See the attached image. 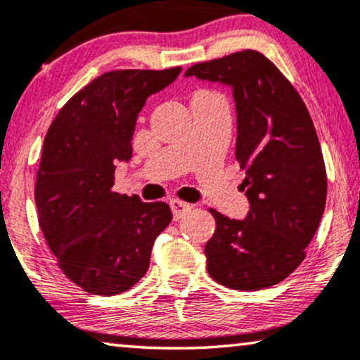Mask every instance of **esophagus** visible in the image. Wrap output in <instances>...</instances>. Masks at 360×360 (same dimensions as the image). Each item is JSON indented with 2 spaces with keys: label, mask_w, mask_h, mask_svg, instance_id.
<instances>
[{
  "label": "esophagus",
  "mask_w": 360,
  "mask_h": 360,
  "mask_svg": "<svg viewBox=\"0 0 360 360\" xmlns=\"http://www.w3.org/2000/svg\"><path fill=\"white\" fill-rule=\"evenodd\" d=\"M170 208H172V213H174V219H180V218H184L186 213H188L191 206L188 203H184V201L172 200Z\"/></svg>",
  "instance_id": "obj_1"
}]
</instances>
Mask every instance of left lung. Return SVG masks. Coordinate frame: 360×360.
<instances>
[{"instance_id": "obj_1", "label": "left lung", "mask_w": 360, "mask_h": 360, "mask_svg": "<svg viewBox=\"0 0 360 360\" xmlns=\"http://www.w3.org/2000/svg\"><path fill=\"white\" fill-rule=\"evenodd\" d=\"M185 77L233 91L236 159L245 172L249 211L231 219L210 210L216 231L205 245L208 274L234 290H262L304 259L326 205V169L302 96L255 51L196 63Z\"/></svg>"}]
</instances>
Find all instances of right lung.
<instances>
[{
  "instance_id": "right-lung-1",
  "label": "right lung",
  "mask_w": 360,
  "mask_h": 360,
  "mask_svg": "<svg viewBox=\"0 0 360 360\" xmlns=\"http://www.w3.org/2000/svg\"><path fill=\"white\" fill-rule=\"evenodd\" d=\"M181 68L112 70L73 95L49 127L37 170L39 226L58 265L88 293L111 297L144 277L170 206L115 193V170L132 157L147 98Z\"/></svg>"
}]
</instances>
